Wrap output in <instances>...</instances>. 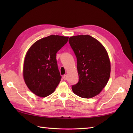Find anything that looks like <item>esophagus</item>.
Returning a JSON list of instances; mask_svg holds the SVG:
<instances>
[{
  "instance_id": "esophagus-1",
  "label": "esophagus",
  "mask_w": 133,
  "mask_h": 133,
  "mask_svg": "<svg viewBox=\"0 0 133 133\" xmlns=\"http://www.w3.org/2000/svg\"><path fill=\"white\" fill-rule=\"evenodd\" d=\"M63 79H64V81L67 80V75H64L63 76Z\"/></svg>"
}]
</instances>
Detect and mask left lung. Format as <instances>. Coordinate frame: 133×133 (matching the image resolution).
Instances as JSON below:
<instances>
[{
	"instance_id": "8db88e82",
	"label": "left lung",
	"mask_w": 133,
	"mask_h": 133,
	"mask_svg": "<svg viewBox=\"0 0 133 133\" xmlns=\"http://www.w3.org/2000/svg\"><path fill=\"white\" fill-rule=\"evenodd\" d=\"M77 57L78 82L72 86L75 94L91 98L99 94L107 83L111 67L105 48L92 36L77 35L69 38Z\"/></svg>"
}]
</instances>
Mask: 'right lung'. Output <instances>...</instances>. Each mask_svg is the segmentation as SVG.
I'll return each instance as SVG.
<instances>
[{
  "mask_svg": "<svg viewBox=\"0 0 133 133\" xmlns=\"http://www.w3.org/2000/svg\"><path fill=\"white\" fill-rule=\"evenodd\" d=\"M68 36L50 35L39 39L28 50L23 65V78L31 91L40 97L54 92L62 77L56 54L68 41Z\"/></svg>",
  "mask_w": 133,
  "mask_h": 133,
  "instance_id": "right-lung-1",
  "label": "right lung"
}]
</instances>
